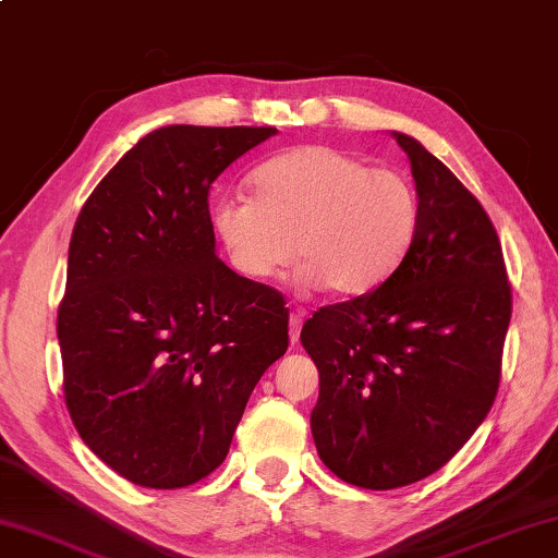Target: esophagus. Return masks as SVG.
Returning <instances> with one entry per match:
<instances>
[{"label":"esophagus","mask_w":558,"mask_h":558,"mask_svg":"<svg viewBox=\"0 0 558 558\" xmlns=\"http://www.w3.org/2000/svg\"><path fill=\"white\" fill-rule=\"evenodd\" d=\"M303 318H306V311L295 308L291 314V344L295 347L299 344V337H301V326H303Z\"/></svg>","instance_id":"1"}]
</instances>
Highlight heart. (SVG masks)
Wrapping results in <instances>:
<instances>
[{"label":"heart","instance_id":"obj_1","mask_svg":"<svg viewBox=\"0 0 558 558\" xmlns=\"http://www.w3.org/2000/svg\"><path fill=\"white\" fill-rule=\"evenodd\" d=\"M252 196L211 204V232L227 263L252 283L286 270L299 252L301 280L331 295L385 283L421 229L411 178L329 145H303L250 175Z\"/></svg>","mask_w":558,"mask_h":558}]
</instances>
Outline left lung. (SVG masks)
<instances>
[{"label":"left lung","mask_w":558,"mask_h":558,"mask_svg":"<svg viewBox=\"0 0 558 558\" xmlns=\"http://www.w3.org/2000/svg\"><path fill=\"white\" fill-rule=\"evenodd\" d=\"M408 153L421 229L375 291L318 308L301 344L318 367L311 430L349 485L396 489L441 470L500 388L512 293L482 204L418 140Z\"/></svg>","instance_id":"1"}]
</instances>
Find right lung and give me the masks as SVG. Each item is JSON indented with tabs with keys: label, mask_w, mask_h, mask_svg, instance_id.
Wrapping results in <instances>:
<instances>
[{
	"label": "right lung",
	"mask_w": 558,
	"mask_h": 558,
	"mask_svg": "<svg viewBox=\"0 0 558 558\" xmlns=\"http://www.w3.org/2000/svg\"><path fill=\"white\" fill-rule=\"evenodd\" d=\"M275 132L155 130L73 227L58 306L65 405L86 447L135 485L209 477L288 349L283 295L221 263L209 219L211 183Z\"/></svg>",
	"instance_id": "add662e5"
}]
</instances>
